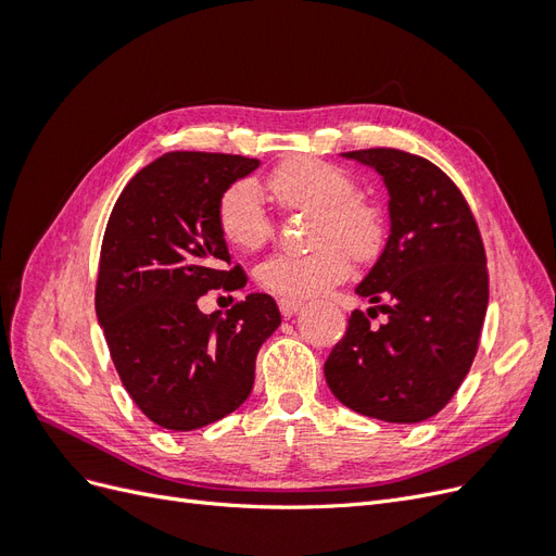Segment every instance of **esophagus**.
Segmentation results:
<instances>
[{
    "label": "esophagus",
    "instance_id": "1",
    "mask_svg": "<svg viewBox=\"0 0 556 556\" xmlns=\"http://www.w3.org/2000/svg\"><path fill=\"white\" fill-rule=\"evenodd\" d=\"M301 306H304V301L301 299H278V308L285 317H292L294 313H299Z\"/></svg>",
    "mask_w": 556,
    "mask_h": 556
}]
</instances>
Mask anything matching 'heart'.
<instances>
[{
	"instance_id": "b5f03b06",
	"label": "heart",
	"mask_w": 556,
	"mask_h": 556,
	"mask_svg": "<svg viewBox=\"0 0 556 556\" xmlns=\"http://www.w3.org/2000/svg\"><path fill=\"white\" fill-rule=\"evenodd\" d=\"M278 204L288 211H313L311 252H278L257 268L260 288L282 299L325 292L350 271V258L366 262L378 255L384 237L382 213L357 197V185L343 169L323 160L292 157L268 176ZM217 227L241 250L262 248L274 233L255 180L231 182L217 201Z\"/></svg>"
}]
</instances>
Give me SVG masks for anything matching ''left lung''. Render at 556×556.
I'll list each match as a JSON object with an SVG mask.
<instances>
[{
  "label": "left lung",
  "mask_w": 556,
  "mask_h": 556,
  "mask_svg": "<svg viewBox=\"0 0 556 556\" xmlns=\"http://www.w3.org/2000/svg\"><path fill=\"white\" fill-rule=\"evenodd\" d=\"M382 176L390 239L357 294L376 308L352 311L325 362L343 406L382 422L413 425L443 410L476 359L490 301L486 255L462 190L429 160L396 148L343 153Z\"/></svg>",
  "instance_id": "1"
}]
</instances>
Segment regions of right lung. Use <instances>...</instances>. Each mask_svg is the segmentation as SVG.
Returning <instances> with one entry per match:
<instances>
[{"label":"right lung","instance_id":"obj_1","mask_svg":"<svg viewBox=\"0 0 556 556\" xmlns=\"http://www.w3.org/2000/svg\"><path fill=\"white\" fill-rule=\"evenodd\" d=\"M260 160L166 153L117 197L99 255L94 311L111 359L141 413L192 431L237 410L255 382L262 343L280 325L268 294H248L225 317L199 296L245 288L217 227V201Z\"/></svg>","mask_w":556,"mask_h":556}]
</instances>
